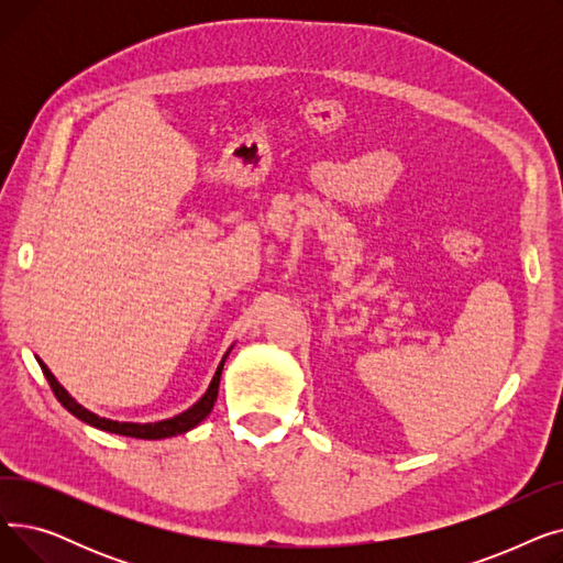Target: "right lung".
Segmentation results:
<instances>
[{
    "label": "right lung",
    "mask_w": 563,
    "mask_h": 563,
    "mask_svg": "<svg viewBox=\"0 0 563 563\" xmlns=\"http://www.w3.org/2000/svg\"><path fill=\"white\" fill-rule=\"evenodd\" d=\"M230 353V349H228ZM228 353L223 356L221 365L217 367V374L210 383V388H207V393L191 406L187 408L185 412H180V416L175 418H168V420H162V422H147V424H136V422H115V420H107V418H100L96 416V412L86 410L84 406H79L62 386H58V380L54 378V374L43 365V361H38L49 388L54 393V397L62 401V406L73 412V416L86 424H91L96 429H102V431H109V433H118V435H130V438H141V440H159V438H170V435H177V433H187L189 429L198 427L207 416H210L212 408H214V401L219 397V380H221V372H223V363L228 358Z\"/></svg>",
    "instance_id": "obj_1"
}]
</instances>
